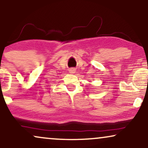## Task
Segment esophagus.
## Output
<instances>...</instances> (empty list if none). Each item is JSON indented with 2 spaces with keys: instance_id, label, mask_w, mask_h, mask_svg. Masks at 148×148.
Instances as JSON below:
<instances>
[{
  "instance_id": "obj_1",
  "label": "esophagus",
  "mask_w": 148,
  "mask_h": 148,
  "mask_svg": "<svg viewBox=\"0 0 148 148\" xmlns=\"http://www.w3.org/2000/svg\"><path fill=\"white\" fill-rule=\"evenodd\" d=\"M75 71H76V70L74 68L71 69L69 70V72L71 73H75Z\"/></svg>"
}]
</instances>
